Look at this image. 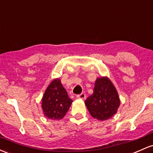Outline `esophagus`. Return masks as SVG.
I'll use <instances>...</instances> for the list:
<instances>
[{"instance_id": "esophagus-1", "label": "esophagus", "mask_w": 153, "mask_h": 153, "mask_svg": "<svg viewBox=\"0 0 153 153\" xmlns=\"http://www.w3.org/2000/svg\"><path fill=\"white\" fill-rule=\"evenodd\" d=\"M77 98L80 99V100H85V94H83V93L77 95Z\"/></svg>"}]
</instances>
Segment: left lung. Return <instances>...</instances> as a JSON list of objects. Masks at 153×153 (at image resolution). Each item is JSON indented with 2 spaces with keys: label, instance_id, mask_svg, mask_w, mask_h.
<instances>
[{
  "label": "left lung",
  "instance_id": "8db88e82",
  "mask_svg": "<svg viewBox=\"0 0 153 153\" xmlns=\"http://www.w3.org/2000/svg\"><path fill=\"white\" fill-rule=\"evenodd\" d=\"M91 115L100 120L110 118L117 112L120 99L114 85L107 77L95 81L94 93L85 101Z\"/></svg>",
  "mask_w": 153,
  "mask_h": 153
}]
</instances>
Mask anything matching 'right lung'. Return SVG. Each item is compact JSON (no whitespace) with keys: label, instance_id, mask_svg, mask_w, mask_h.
Listing matches in <instances>:
<instances>
[{"label":"right lung","instance_id":"right-lung-1","mask_svg":"<svg viewBox=\"0 0 153 153\" xmlns=\"http://www.w3.org/2000/svg\"><path fill=\"white\" fill-rule=\"evenodd\" d=\"M73 100L68 97L59 79L52 80L42 99V109L45 116L51 120L63 118Z\"/></svg>","mask_w":153,"mask_h":153}]
</instances>
